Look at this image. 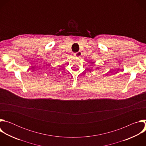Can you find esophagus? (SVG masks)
Wrapping results in <instances>:
<instances>
[{"instance_id":"obj_1","label":"esophagus","mask_w":146,"mask_h":146,"mask_svg":"<svg viewBox=\"0 0 146 146\" xmlns=\"http://www.w3.org/2000/svg\"><path fill=\"white\" fill-rule=\"evenodd\" d=\"M74 54H75V56L77 58H80L81 56V55H82V52L81 51H78V52H76Z\"/></svg>"}]
</instances>
